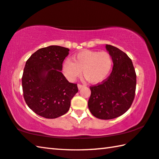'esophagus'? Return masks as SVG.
Wrapping results in <instances>:
<instances>
[{
    "instance_id": "1",
    "label": "esophagus",
    "mask_w": 159,
    "mask_h": 159,
    "mask_svg": "<svg viewBox=\"0 0 159 159\" xmlns=\"http://www.w3.org/2000/svg\"><path fill=\"white\" fill-rule=\"evenodd\" d=\"M83 85H82V84H78V88H79V90H80L81 88H83Z\"/></svg>"
}]
</instances>
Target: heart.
Here are the masks:
<instances>
[{"label":"heart","instance_id":"obj_1","mask_svg":"<svg viewBox=\"0 0 159 159\" xmlns=\"http://www.w3.org/2000/svg\"><path fill=\"white\" fill-rule=\"evenodd\" d=\"M113 66V58L107 51L83 50L74 55L73 61L67 60L63 73L70 81L81 75L91 83H99L109 76Z\"/></svg>","mask_w":159,"mask_h":159}]
</instances>
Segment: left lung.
<instances>
[{"label": "left lung", "mask_w": 159, "mask_h": 159, "mask_svg": "<svg viewBox=\"0 0 159 159\" xmlns=\"http://www.w3.org/2000/svg\"><path fill=\"white\" fill-rule=\"evenodd\" d=\"M107 50L113 58L112 72L101 83L91 85L88 104L94 116L109 120L123 115L131 107L136 90V73L131 59L111 45Z\"/></svg>", "instance_id": "1"}]
</instances>
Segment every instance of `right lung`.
Masks as SVG:
<instances>
[{
    "label": "right lung",
    "instance_id": "1",
    "mask_svg": "<svg viewBox=\"0 0 159 159\" xmlns=\"http://www.w3.org/2000/svg\"><path fill=\"white\" fill-rule=\"evenodd\" d=\"M69 50L50 45L32 54L23 71V95L26 104L36 114L55 118L65 114L71 100L79 91L61 73L62 63Z\"/></svg>",
    "mask_w": 159,
    "mask_h": 159
}]
</instances>
